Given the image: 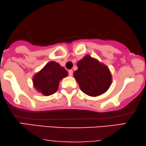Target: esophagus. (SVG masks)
Masks as SVG:
<instances>
[{
	"mask_svg": "<svg viewBox=\"0 0 146 146\" xmlns=\"http://www.w3.org/2000/svg\"><path fill=\"white\" fill-rule=\"evenodd\" d=\"M72 74H73L72 70H68V75L70 76H72Z\"/></svg>",
	"mask_w": 146,
	"mask_h": 146,
	"instance_id": "obj_1",
	"label": "esophagus"
}]
</instances>
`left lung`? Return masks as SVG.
I'll use <instances>...</instances> for the list:
<instances>
[{
	"label": "left lung",
	"mask_w": 146,
	"mask_h": 146,
	"mask_svg": "<svg viewBox=\"0 0 146 146\" xmlns=\"http://www.w3.org/2000/svg\"><path fill=\"white\" fill-rule=\"evenodd\" d=\"M74 77L82 91L87 95L96 96L103 94L111 84V74L108 68L88 55L77 63Z\"/></svg>",
	"instance_id": "left-lung-1"
}]
</instances>
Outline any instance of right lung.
Listing matches in <instances>:
<instances>
[{
	"label": "right lung",
	"mask_w": 146,
	"mask_h": 146,
	"mask_svg": "<svg viewBox=\"0 0 146 146\" xmlns=\"http://www.w3.org/2000/svg\"><path fill=\"white\" fill-rule=\"evenodd\" d=\"M67 76L65 68L56 62H50L33 76L34 87L43 95H52L58 90L60 81Z\"/></svg>",
	"instance_id": "obj_1"
}]
</instances>
